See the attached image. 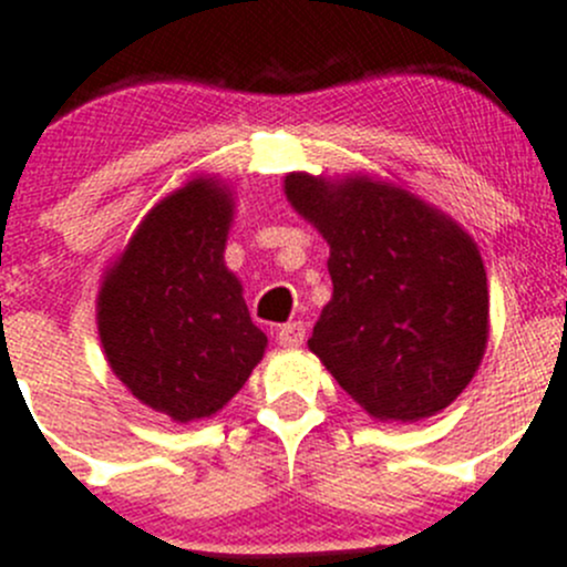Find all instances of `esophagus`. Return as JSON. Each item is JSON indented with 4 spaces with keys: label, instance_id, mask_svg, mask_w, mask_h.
Listing matches in <instances>:
<instances>
[{
    "label": "esophagus",
    "instance_id": "obj_1",
    "mask_svg": "<svg viewBox=\"0 0 567 567\" xmlns=\"http://www.w3.org/2000/svg\"><path fill=\"white\" fill-rule=\"evenodd\" d=\"M305 338H307V329L301 321L285 323V327H279V332H277L279 346H285V349H296V346L305 343Z\"/></svg>",
    "mask_w": 567,
    "mask_h": 567
}]
</instances>
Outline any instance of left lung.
Returning a JSON list of instances; mask_svg holds the SVG:
<instances>
[{"instance_id":"1","label":"left lung","mask_w":567,"mask_h":567,"mask_svg":"<svg viewBox=\"0 0 567 567\" xmlns=\"http://www.w3.org/2000/svg\"><path fill=\"white\" fill-rule=\"evenodd\" d=\"M285 194L329 244L332 301L307 340L327 371L382 421L452 404L487 343L474 240L406 190L365 177L334 185L290 174Z\"/></svg>"}]
</instances>
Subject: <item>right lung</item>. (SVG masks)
Wrapping results in <instances>:
<instances>
[{"instance_id":"add662e5","label":"right lung","mask_w":567,"mask_h":567,"mask_svg":"<svg viewBox=\"0 0 567 567\" xmlns=\"http://www.w3.org/2000/svg\"><path fill=\"white\" fill-rule=\"evenodd\" d=\"M229 221L227 190L194 179L144 218L99 293L113 373L179 423L221 410L268 343L224 266Z\"/></svg>"}]
</instances>
